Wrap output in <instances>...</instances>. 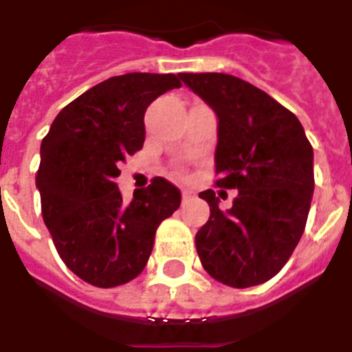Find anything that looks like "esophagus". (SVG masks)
Wrapping results in <instances>:
<instances>
[{"label":"esophagus","mask_w":352,"mask_h":352,"mask_svg":"<svg viewBox=\"0 0 352 352\" xmlns=\"http://www.w3.org/2000/svg\"><path fill=\"white\" fill-rule=\"evenodd\" d=\"M190 197H192V192H188V190H182V201H188Z\"/></svg>","instance_id":"esophagus-1"}]
</instances>
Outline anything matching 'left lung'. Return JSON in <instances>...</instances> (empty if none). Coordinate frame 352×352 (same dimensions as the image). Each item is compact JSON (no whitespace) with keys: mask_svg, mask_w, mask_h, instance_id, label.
<instances>
[{"mask_svg":"<svg viewBox=\"0 0 352 352\" xmlns=\"http://www.w3.org/2000/svg\"><path fill=\"white\" fill-rule=\"evenodd\" d=\"M219 118L215 186L237 190L221 212L214 190L199 193L210 219L195 235L204 270L246 289L274 278L305 230L314 193L312 146L294 113L265 91L223 73H182Z\"/></svg>","mask_w":352,"mask_h":352,"instance_id":"obj_1","label":"left lung"}]
</instances>
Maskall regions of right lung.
<instances>
[{
  "instance_id": "add662e5",
  "label": "right lung",
  "mask_w": 352,
  "mask_h": 352,
  "mask_svg": "<svg viewBox=\"0 0 352 352\" xmlns=\"http://www.w3.org/2000/svg\"><path fill=\"white\" fill-rule=\"evenodd\" d=\"M177 74L127 73L91 87L58 113L41 142L36 186L41 215L62 261L85 283L113 289L142 272L155 232L181 206V192L155 177L122 199V160L142 149L144 113Z\"/></svg>"
}]
</instances>
